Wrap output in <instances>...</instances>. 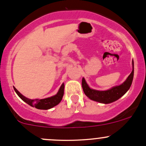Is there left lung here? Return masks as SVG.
Returning <instances> with one entry per match:
<instances>
[{"instance_id": "1", "label": "left lung", "mask_w": 146, "mask_h": 146, "mask_svg": "<svg viewBox=\"0 0 146 146\" xmlns=\"http://www.w3.org/2000/svg\"><path fill=\"white\" fill-rule=\"evenodd\" d=\"M133 78V70L129 77L123 83L119 86L114 87L110 90L105 91H99L91 89L89 88L85 80L82 78V87L83 89L84 93L90 100L98 102L104 104H109L117 100L121 96H123L130 88Z\"/></svg>"}]
</instances>
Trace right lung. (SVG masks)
<instances>
[{"label": "right lung", "instance_id": "right-lung-1", "mask_svg": "<svg viewBox=\"0 0 146 146\" xmlns=\"http://www.w3.org/2000/svg\"><path fill=\"white\" fill-rule=\"evenodd\" d=\"M14 90L15 91L16 93H17V95H18L23 101L25 102L27 104H29V105L35 107V108L36 109H39V110H48V109L52 108L54 106L58 104L61 101L64 93V84L63 83L62 85H61V88H60L59 90H58V93H57L56 95H54V96L51 97V98H45V99L42 100L28 99V98L23 96V95H22L15 87Z\"/></svg>", "mask_w": 146, "mask_h": 146}]
</instances>
